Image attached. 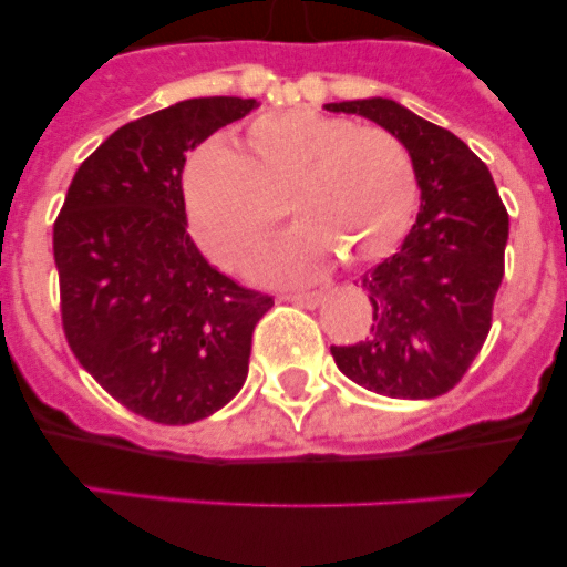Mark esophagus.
<instances>
[{
	"mask_svg": "<svg viewBox=\"0 0 567 567\" xmlns=\"http://www.w3.org/2000/svg\"><path fill=\"white\" fill-rule=\"evenodd\" d=\"M288 301H293V305H301V307H318L320 301H323V293L316 290V293H290L285 296Z\"/></svg>",
	"mask_w": 567,
	"mask_h": 567,
	"instance_id": "esophagus-1",
	"label": "esophagus"
}]
</instances>
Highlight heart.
<instances>
[{
  "label": "heart",
  "mask_w": 567,
  "mask_h": 567,
  "mask_svg": "<svg viewBox=\"0 0 567 567\" xmlns=\"http://www.w3.org/2000/svg\"><path fill=\"white\" fill-rule=\"evenodd\" d=\"M285 194L301 227L257 251L249 274L301 282L334 251L348 262L386 255L414 219L420 181L409 147L390 131L310 109L257 117L247 153L219 142L199 147L183 177L194 238L227 266L266 236Z\"/></svg>",
  "instance_id": "obj_1"
}]
</instances>
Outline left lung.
Segmentation results:
<instances>
[{
	"label": "left lung",
	"mask_w": 567,
	"mask_h": 567,
	"mask_svg": "<svg viewBox=\"0 0 567 567\" xmlns=\"http://www.w3.org/2000/svg\"><path fill=\"white\" fill-rule=\"evenodd\" d=\"M362 114L409 147L420 181V214L392 257L368 268L370 337L331 346L337 368L370 392L427 400L463 379L491 329L505 277L507 210L488 167L453 131L392 99L323 104Z\"/></svg>",
	"instance_id": "8db88e82"
}]
</instances>
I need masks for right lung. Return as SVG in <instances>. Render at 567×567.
Wrapping results in <instances>:
<instances>
[{"label": "right lung", "mask_w": 567, "mask_h": 567, "mask_svg": "<svg viewBox=\"0 0 567 567\" xmlns=\"http://www.w3.org/2000/svg\"><path fill=\"white\" fill-rule=\"evenodd\" d=\"M255 99H188L125 123L84 158L54 221L62 329L117 403L188 425L230 403L274 307L210 266L186 230L183 164Z\"/></svg>", "instance_id": "obj_1"}]
</instances>
